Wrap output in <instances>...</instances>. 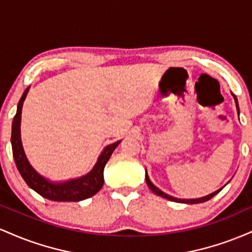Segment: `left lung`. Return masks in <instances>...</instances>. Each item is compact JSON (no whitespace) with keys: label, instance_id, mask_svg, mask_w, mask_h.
<instances>
[{"label":"left lung","instance_id":"1","mask_svg":"<svg viewBox=\"0 0 252 252\" xmlns=\"http://www.w3.org/2000/svg\"><path fill=\"white\" fill-rule=\"evenodd\" d=\"M232 96H233V98H235V100H236L237 111H238V114H239V108H238V103H237V98H236V96H235V94H232ZM146 181H147V185H148V187L150 189V190H152V192H154L156 195L162 196V198L168 199V200H170V201L182 202V204H199V202H205V201L210 200V199H212L213 196H215L216 194H218V193L221 190V189H220L216 190V192L211 193V194H209V195L202 196V198H199V199H178V198H174V196H170V195H168V194H166V193H163L162 190L158 189V187L154 186V185H153V182L149 180V176H148V174H147V172H146Z\"/></svg>","mask_w":252,"mask_h":252}]
</instances>
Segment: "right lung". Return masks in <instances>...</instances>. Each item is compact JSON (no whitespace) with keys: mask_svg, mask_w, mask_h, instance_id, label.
<instances>
[{"mask_svg":"<svg viewBox=\"0 0 252 252\" xmlns=\"http://www.w3.org/2000/svg\"><path fill=\"white\" fill-rule=\"evenodd\" d=\"M28 89L22 94L21 99L17 104V111L14 116L13 128H11V147H13V156L15 160L16 167L19 169L24 180L27 182L28 186L33 189L36 193L46 199L53 201H80L94 195L103 187L104 184V167L109 161L114 150L120 144L121 141L110 144L105 147L103 153L98 158L97 163L94 164V169L89 174L82 176L74 180H68L63 184H52L46 180L43 176L34 170L33 167L28 162L26 158L24 148L21 143V136H20V124H21V111L24 100L28 94Z\"/></svg>","mask_w":252,"mask_h":252,"instance_id":"add662e5","label":"right lung"}]
</instances>
